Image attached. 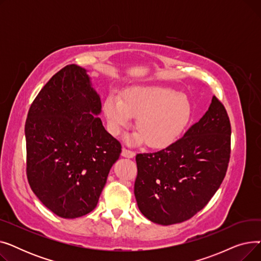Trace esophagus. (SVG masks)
Returning a JSON list of instances; mask_svg holds the SVG:
<instances>
[{
  "label": "esophagus",
  "instance_id": "esophagus-1",
  "mask_svg": "<svg viewBox=\"0 0 261 261\" xmlns=\"http://www.w3.org/2000/svg\"><path fill=\"white\" fill-rule=\"evenodd\" d=\"M121 155L128 158V159H132L135 156V152L132 151V150L128 149V148H122V151H121Z\"/></svg>",
  "mask_w": 261,
  "mask_h": 261
}]
</instances>
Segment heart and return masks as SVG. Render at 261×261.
Wrapping results in <instances>:
<instances>
[{
    "label": "heart",
    "mask_w": 261,
    "mask_h": 261,
    "mask_svg": "<svg viewBox=\"0 0 261 261\" xmlns=\"http://www.w3.org/2000/svg\"><path fill=\"white\" fill-rule=\"evenodd\" d=\"M103 114L114 135L130 127L136 116L135 142H146L151 148L173 144L188 125L191 105L184 94L160 86H134L122 91L120 98L109 95Z\"/></svg>",
    "instance_id": "heart-1"
}]
</instances>
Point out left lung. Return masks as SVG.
Here are the masks:
<instances>
[{
    "label": "left lung",
    "instance_id": "8db88e82",
    "mask_svg": "<svg viewBox=\"0 0 261 261\" xmlns=\"http://www.w3.org/2000/svg\"><path fill=\"white\" fill-rule=\"evenodd\" d=\"M230 122L216 96L208 111L173 144L139 153L134 195L141 213L162 225L184 222L220 187L230 158Z\"/></svg>",
    "mask_w": 261,
    "mask_h": 261
}]
</instances>
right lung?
<instances>
[{
  "instance_id": "obj_1",
  "label": "right lung",
  "mask_w": 261,
  "mask_h": 261,
  "mask_svg": "<svg viewBox=\"0 0 261 261\" xmlns=\"http://www.w3.org/2000/svg\"><path fill=\"white\" fill-rule=\"evenodd\" d=\"M99 95L87 71L68 64L33 101L25 122L26 175L38 199L65 219L91 213L121 152L97 116Z\"/></svg>"
}]
</instances>
